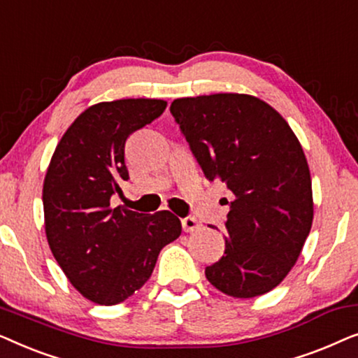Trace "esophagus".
I'll return each instance as SVG.
<instances>
[{
  "mask_svg": "<svg viewBox=\"0 0 358 358\" xmlns=\"http://www.w3.org/2000/svg\"><path fill=\"white\" fill-rule=\"evenodd\" d=\"M180 222H182V229L185 233L197 231V229L202 228V223H200L199 220L194 218V217H185V218L180 220Z\"/></svg>",
  "mask_w": 358,
  "mask_h": 358,
  "instance_id": "1",
  "label": "esophagus"
}]
</instances>
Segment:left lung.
I'll return each mask as SVG.
<instances>
[{"mask_svg": "<svg viewBox=\"0 0 358 358\" xmlns=\"http://www.w3.org/2000/svg\"><path fill=\"white\" fill-rule=\"evenodd\" d=\"M169 110L205 178L234 195L224 254L205 268L208 282L234 298L271 292L295 266L313 223L300 141L273 107L249 94L182 97Z\"/></svg>", "mask_w": 358, "mask_h": 358, "instance_id": "1", "label": "left lung"}]
</instances>
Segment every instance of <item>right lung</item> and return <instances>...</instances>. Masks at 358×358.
Listing matches in <instances>:
<instances>
[{"instance_id": "add662e5", "label": "right lung", "mask_w": 358, "mask_h": 358, "mask_svg": "<svg viewBox=\"0 0 358 358\" xmlns=\"http://www.w3.org/2000/svg\"><path fill=\"white\" fill-rule=\"evenodd\" d=\"M161 99H119L86 109L62 136L43 180L48 246L71 285L97 305H117L145 285L159 251L182 227L168 210L112 208L129 179L125 141L163 114Z\"/></svg>"}]
</instances>
